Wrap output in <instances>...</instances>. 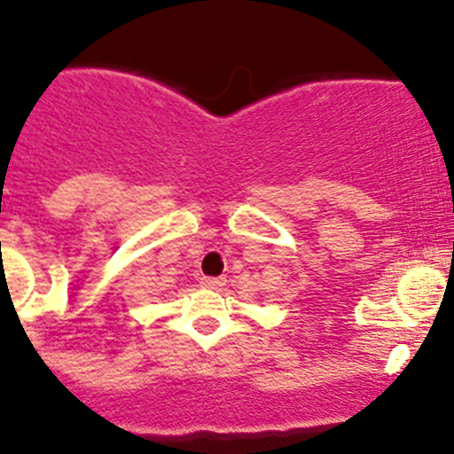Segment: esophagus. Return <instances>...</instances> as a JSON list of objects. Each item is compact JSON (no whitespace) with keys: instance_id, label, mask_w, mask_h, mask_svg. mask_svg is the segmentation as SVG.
<instances>
[{"instance_id":"esophagus-1","label":"esophagus","mask_w":454,"mask_h":454,"mask_svg":"<svg viewBox=\"0 0 454 454\" xmlns=\"http://www.w3.org/2000/svg\"><path fill=\"white\" fill-rule=\"evenodd\" d=\"M200 284L204 286V288L217 290V288H222L223 284H226V279H223V277H201Z\"/></svg>"}]
</instances>
